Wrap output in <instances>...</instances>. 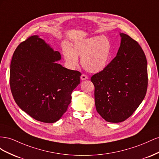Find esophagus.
<instances>
[{
    "mask_svg": "<svg viewBox=\"0 0 159 159\" xmlns=\"http://www.w3.org/2000/svg\"><path fill=\"white\" fill-rule=\"evenodd\" d=\"M89 79V77L87 76V75H82L80 76V79L82 80H87V79Z\"/></svg>",
    "mask_w": 159,
    "mask_h": 159,
    "instance_id": "esophagus-1",
    "label": "esophagus"
}]
</instances>
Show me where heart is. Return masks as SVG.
<instances>
[{
    "label": "heart",
    "mask_w": 159,
    "mask_h": 159,
    "mask_svg": "<svg viewBox=\"0 0 159 159\" xmlns=\"http://www.w3.org/2000/svg\"><path fill=\"white\" fill-rule=\"evenodd\" d=\"M65 60L70 67L78 65V57L81 65L90 72H98L107 66L109 59L111 44L105 37H93L80 40L74 43L72 48L65 44L62 48Z\"/></svg>",
    "instance_id": "obj_1"
}]
</instances>
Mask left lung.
<instances>
[{
    "mask_svg": "<svg viewBox=\"0 0 159 159\" xmlns=\"http://www.w3.org/2000/svg\"><path fill=\"white\" fill-rule=\"evenodd\" d=\"M116 56L91 77L97 111L110 122H120L133 114L146 95L147 61L139 43L120 33Z\"/></svg>",
    "mask_w": 159,
    "mask_h": 159,
    "instance_id": "1",
    "label": "left lung"
}]
</instances>
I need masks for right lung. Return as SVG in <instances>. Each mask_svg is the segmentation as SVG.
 <instances>
[{"mask_svg":"<svg viewBox=\"0 0 159 159\" xmlns=\"http://www.w3.org/2000/svg\"><path fill=\"white\" fill-rule=\"evenodd\" d=\"M61 58L59 52L37 35L22 42L13 54L10 69L13 98L37 120L53 123L59 120L80 83V72L55 62Z\"/></svg>","mask_w":159,"mask_h":159,"instance_id":"1","label":"right lung"}]
</instances>
